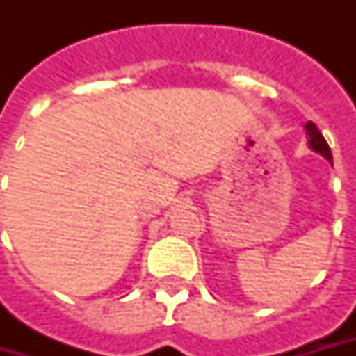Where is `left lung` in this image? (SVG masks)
<instances>
[{
  "instance_id": "1",
  "label": "left lung",
  "mask_w": 356,
  "mask_h": 356,
  "mask_svg": "<svg viewBox=\"0 0 356 356\" xmlns=\"http://www.w3.org/2000/svg\"><path fill=\"white\" fill-rule=\"evenodd\" d=\"M305 129H307L309 144H311V148H313L315 152H319L321 156L327 158L329 162H333V156H331V148H329L327 140L323 138V134L319 132V129H317V124L309 120L307 124H305Z\"/></svg>"
}]
</instances>
